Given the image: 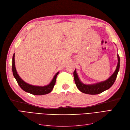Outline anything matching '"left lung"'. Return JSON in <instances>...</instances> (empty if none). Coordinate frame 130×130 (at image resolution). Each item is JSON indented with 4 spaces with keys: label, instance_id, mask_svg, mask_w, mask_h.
Masks as SVG:
<instances>
[{
    "label": "left lung",
    "instance_id": "8db88e82",
    "mask_svg": "<svg viewBox=\"0 0 130 130\" xmlns=\"http://www.w3.org/2000/svg\"><path fill=\"white\" fill-rule=\"evenodd\" d=\"M118 57V64L115 72L110 76L107 80L105 81L98 82L96 84H94L92 85H86L82 83L78 77L77 74L76 73V69H75L74 72V81L75 82L76 87L79 89V90L82 93L91 95H95V94H100L104 92L105 90L108 89L115 83L116 80L118 73L119 70L120 68V57L119 55H117Z\"/></svg>",
    "mask_w": 130,
    "mask_h": 130
}]
</instances>
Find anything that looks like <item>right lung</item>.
I'll list each match as a JSON object with an SVG mask.
<instances>
[{
  "label": "right lung",
  "instance_id": "right-lung-1",
  "mask_svg": "<svg viewBox=\"0 0 130 130\" xmlns=\"http://www.w3.org/2000/svg\"><path fill=\"white\" fill-rule=\"evenodd\" d=\"M12 72L13 76L16 80L18 84L20 86V87L25 92L29 93L33 95H45V94L49 93L53 90L55 84L56 80L57 75L59 73V72H57L55 76H54L53 80L50 82V84L48 85L44 86H34L32 85H30L26 83L25 81H23L21 77L19 76L17 73V72L15 69V62H14V53L12 57Z\"/></svg>",
  "mask_w": 130,
  "mask_h": 130
}]
</instances>
